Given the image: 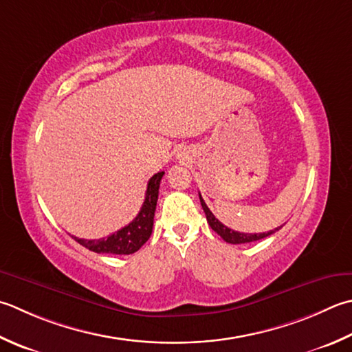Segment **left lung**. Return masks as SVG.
I'll list each match as a JSON object with an SVG mask.
<instances>
[{"instance_id": "1", "label": "left lung", "mask_w": 352, "mask_h": 352, "mask_svg": "<svg viewBox=\"0 0 352 352\" xmlns=\"http://www.w3.org/2000/svg\"><path fill=\"white\" fill-rule=\"evenodd\" d=\"M199 201H201V206H203V210L206 213V218H208V223L209 226L212 227V230H215L219 236H221L226 243L229 244H245V243H253V241H259V239H264L267 236L273 235L274 232L279 230L280 227H276L274 230H270V232H264V233H241V232H236V230H232L229 229V227L224 226L223 223H219L218 219L215 218V215L210 212V209L208 208V204L204 203V199L201 198V195H199Z\"/></svg>"}]
</instances>
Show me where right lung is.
I'll list each match as a JSON object with an SVG mask.
<instances>
[{"label": "right lung", "mask_w": 352, "mask_h": 352, "mask_svg": "<svg viewBox=\"0 0 352 352\" xmlns=\"http://www.w3.org/2000/svg\"><path fill=\"white\" fill-rule=\"evenodd\" d=\"M164 172H157L151 177L146 188V195L142 204V209L133 221L128 226L122 227L120 230L114 232L113 235L99 239H82L73 236L80 245L94 253H107V254H131L140 249V247L149 239L153 233L154 226V213L158 199V188H160L162 177Z\"/></svg>", "instance_id": "1"}]
</instances>
